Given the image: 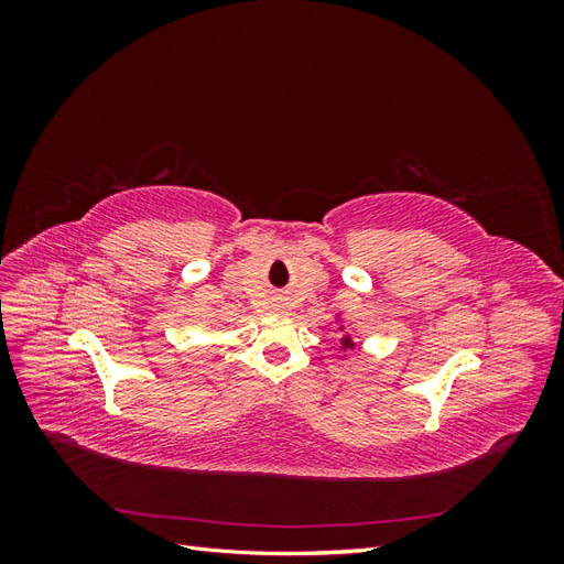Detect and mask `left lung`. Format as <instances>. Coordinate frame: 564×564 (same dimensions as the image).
<instances>
[{
	"instance_id": "1",
	"label": "left lung",
	"mask_w": 564,
	"mask_h": 564,
	"mask_svg": "<svg viewBox=\"0 0 564 564\" xmlns=\"http://www.w3.org/2000/svg\"><path fill=\"white\" fill-rule=\"evenodd\" d=\"M334 322H336V332H340V350H344V357H346V352L348 350H355L357 348V344H355V338H352V334L346 329V322H344V313H336L334 315Z\"/></svg>"
}]
</instances>
